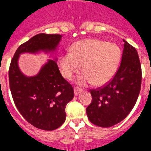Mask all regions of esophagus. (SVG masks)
<instances>
[{
  "label": "esophagus",
  "mask_w": 151,
  "mask_h": 151,
  "mask_svg": "<svg viewBox=\"0 0 151 151\" xmlns=\"http://www.w3.org/2000/svg\"><path fill=\"white\" fill-rule=\"evenodd\" d=\"M73 91H74V94L78 95L82 91V89H81V88H79V87H74Z\"/></svg>",
  "instance_id": "obj_1"
}]
</instances>
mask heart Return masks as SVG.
Wrapping results in <instances>:
<instances>
[{
  "label": "heart",
  "instance_id": "heart-1",
  "mask_svg": "<svg viewBox=\"0 0 151 151\" xmlns=\"http://www.w3.org/2000/svg\"><path fill=\"white\" fill-rule=\"evenodd\" d=\"M120 58L121 50L116 44L87 39L76 43L70 53L62 54L58 65L66 79H71L82 66L83 73L78 77L77 82L81 85L92 82L94 85L100 86L112 79Z\"/></svg>",
  "mask_w": 151,
  "mask_h": 151
}]
</instances>
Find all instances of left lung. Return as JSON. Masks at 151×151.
<instances>
[{
    "label": "left lung",
    "mask_w": 151,
    "mask_h": 151,
    "mask_svg": "<svg viewBox=\"0 0 151 151\" xmlns=\"http://www.w3.org/2000/svg\"><path fill=\"white\" fill-rule=\"evenodd\" d=\"M124 40L121 65L114 77L97 89L90 90L92 96L87 107L92 124L110 127L118 124L132 111L141 87V66L135 47Z\"/></svg>",
    "instance_id": "obj_1"
}]
</instances>
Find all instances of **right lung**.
I'll return each instance as SVG.
<instances>
[{"mask_svg":"<svg viewBox=\"0 0 151 151\" xmlns=\"http://www.w3.org/2000/svg\"><path fill=\"white\" fill-rule=\"evenodd\" d=\"M60 35L38 34L19 46L9 68V84L15 106L23 117L37 128L54 130L66 120L67 104L73 99V88L60 73L56 61L48 62L37 75L26 77L18 68L21 53L54 50Z\"/></svg>","mask_w":151,"mask_h":151,"instance_id":"obj_1","label":"right lung"}]
</instances>
